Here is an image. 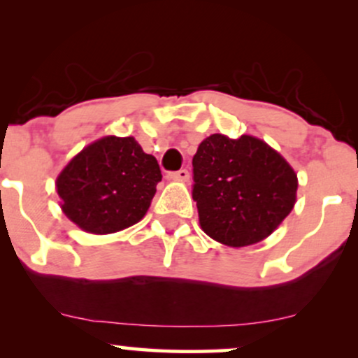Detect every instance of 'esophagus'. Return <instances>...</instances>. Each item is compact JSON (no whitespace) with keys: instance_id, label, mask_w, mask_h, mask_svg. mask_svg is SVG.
I'll use <instances>...</instances> for the list:
<instances>
[{"instance_id":"esophagus-1","label":"esophagus","mask_w":358,"mask_h":358,"mask_svg":"<svg viewBox=\"0 0 358 358\" xmlns=\"http://www.w3.org/2000/svg\"><path fill=\"white\" fill-rule=\"evenodd\" d=\"M168 178L178 180V182H187V180L190 178V173H188V170H178L173 171V173H168Z\"/></svg>"}]
</instances>
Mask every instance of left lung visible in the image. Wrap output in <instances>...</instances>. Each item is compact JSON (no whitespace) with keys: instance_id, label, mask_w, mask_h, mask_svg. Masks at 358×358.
I'll use <instances>...</instances> for the list:
<instances>
[{"instance_id":"obj_1","label":"left lung","mask_w":358,"mask_h":358,"mask_svg":"<svg viewBox=\"0 0 358 358\" xmlns=\"http://www.w3.org/2000/svg\"><path fill=\"white\" fill-rule=\"evenodd\" d=\"M200 227L220 244L244 248L271 236L296 202L298 178L268 143L212 134L193 156Z\"/></svg>"}]
</instances>
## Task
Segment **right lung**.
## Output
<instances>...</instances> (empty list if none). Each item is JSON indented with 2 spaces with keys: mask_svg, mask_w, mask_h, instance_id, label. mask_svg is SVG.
<instances>
[{
  "mask_svg": "<svg viewBox=\"0 0 358 358\" xmlns=\"http://www.w3.org/2000/svg\"><path fill=\"white\" fill-rule=\"evenodd\" d=\"M158 182V162L136 139L106 136L73 156L55 185L65 215L82 231L102 236L141 220Z\"/></svg>",
  "mask_w": 358,
  "mask_h": 358,
  "instance_id": "1",
  "label": "right lung"
}]
</instances>
